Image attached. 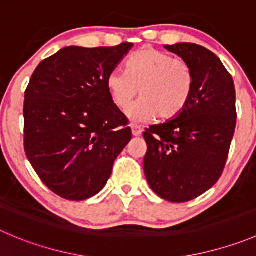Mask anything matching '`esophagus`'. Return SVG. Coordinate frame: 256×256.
<instances>
[{"label": "esophagus", "mask_w": 256, "mask_h": 256, "mask_svg": "<svg viewBox=\"0 0 256 256\" xmlns=\"http://www.w3.org/2000/svg\"><path fill=\"white\" fill-rule=\"evenodd\" d=\"M131 128H132V135L134 136H140L142 134V128L138 125H131Z\"/></svg>", "instance_id": "34e87169"}]
</instances>
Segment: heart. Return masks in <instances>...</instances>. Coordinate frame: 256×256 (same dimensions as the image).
I'll use <instances>...</instances> for the list:
<instances>
[{"label": "heart", "mask_w": 256, "mask_h": 256, "mask_svg": "<svg viewBox=\"0 0 256 256\" xmlns=\"http://www.w3.org/2000/svg\"><path fill=\"white\" fill-rule=\"evenodd\" d=\"M106 86L114 104L126 110L135 96L140 100L128 114L136 120H172L188 105L194 88V72L185 60L146 47L131 54L126 70L108 74Z\"/></svg>", "instance_id": "obj_1"}]
</instances>
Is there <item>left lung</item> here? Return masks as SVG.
Segmentation results:
<instances>
[{
    "label": "left lung",
    "instance_id": "left-lung-1",
    "mask_svg": "<svg viewBox=\"0 0 256 256\" xmlns=\"http://www.w3.org/2000/svg\"><path fill=\"white\" fill-rule=\"evenodd\" d=\"M194 72L188 105L174 120L146 128L144 171L155 194L186 202L216 184L236 126L235 86L219 57L195 44H165Z\"/></svg>",
    "mask_w": 256,
    "mask_h": 256
}]
</instances>
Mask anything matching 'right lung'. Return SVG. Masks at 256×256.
Listing matches in <instances>:
<instances>
[{"label": "right lung", "mask_w": 256, "mask_h": 256, "mask_svg": "<svg viewBox=\"0 0 256 256\" xmlns=\"http://www.w3.org/2000/svg\"><path fill=\"white\" fill-rule=\"evenodd\" d=\"M131 47H65L32 74L24 91V152L42 182L64 199L80 202L102 190L131 140L128 118L106 86Z\"/></svg>", "instance_id": "obj_1"}]
</instances>
